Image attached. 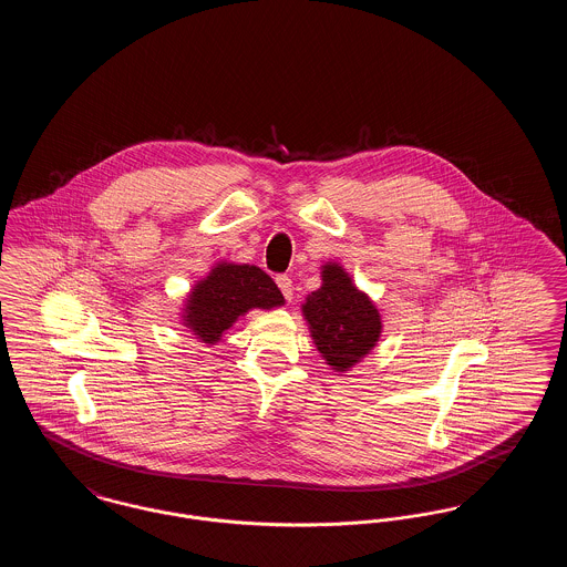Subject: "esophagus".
Segmentation results:
<instances>
[{"instance_id":"1","label":"esophagus","mask_w":567,"mask_h":567,"mask_svg":"<svg viewBox=\"0 0 567 567\" xmlns=\"http://www.w3.org/2000/svg\"><path fill=\"white\" fill-rule=\"evenodd\" d=\"M276 285H278V289L282 291V296L287 297V299L293 297V280H291V276H287V274L276 276Z\"/></svg>"}]
</instances>
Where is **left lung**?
<instances>
[{
    "label": "left lung",
    "instance_id": "left-lung-1",
    "mask_svg": "<svg viewBox=\"0 0 567 567\" xmlns=\"http://www.w3.org/2000/svg\"><path fill=\"white\" fill-rule=\"evenodd\" d=\"M301 310L317 349L336 372H347L380 338L377 306L338 264L324 266L321 289L306 297Z\"/></svg>",
    "mask_w": 567,
    "mask_h": 567
}]
</instances>
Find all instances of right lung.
<instances>
[{
	"instance_id": "right-lung-1",
	"label": "right lung",
	"mask_w": 567,
	"mask_h": 567,
	"mask_svg": "<svg viewBox=\"0 0 567 567\" xmlns=\"http://www.w3.org/2000/svg\"><path fill=\"white\" fill-rule=\"evenodd\" d=\"M282 303L280 289L261 268L218 264L190 291L183 321L206 344H215L250 308L270 310Z\"/></svg>"
}]
</instances>
